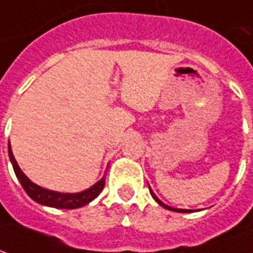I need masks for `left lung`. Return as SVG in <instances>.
Returning a JSON list of instances; mask_svg holds the SVG:
<instances>
[{
  "instance_id": "obj_1",
  "label": "left lung",
  "mask_w": 253,
  "mask_h": 253,
  "mask_svg": "<svg viewBox=\"0 0 253 253\" xmlns=\"http://www.w3.org/2000/svg\"><path fill=\"white\" fill-rule=\"evenodd\" d=\"M149 191H151V195L154 197V200L156 201V202H158V204H159L160 206H163L165 209H169V210H171V211H178V213H191V211H194V210H189V209H175V208H171V206H167V205L163 204V202H162V201H160L159 198H158V197H156V195L154 194V191H152V190L149 189Z\"/></svg>"
}]
</instances>
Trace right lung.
<instances>
[{"label":"right lung","instance_id":"obj_1","mask_svg":"<svg viewBox=\"0 0 253 253\" xmlns=\"http://www.w3.org/2000/svg\"><path fill=\"white\" fill-rule=\"evenodd\" d=\"M9 158L12 162L13 169L14 174L17 176V179L20 180V183L25 190V193L32 198L33 201H36L38 204L45 205L49 208H56V209H78L82 208L84 205H87L88 202H91L94 198H97L99 193L102 191L105 186V176L101 180H98L95 185H93L90 189L84 190L81 193H58V191H52V190H47L40 187L36 183H33L32 180H29L27 178V175L24 174L21 169L18 167L17 162L13 156L12 148L10 144H8Z\"/></svg>","mask_w":253,"mask_h":253}]
</instances>
